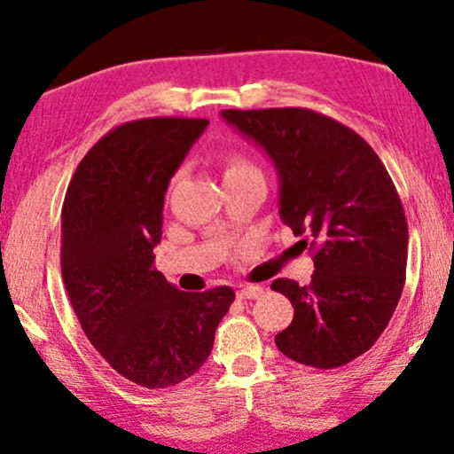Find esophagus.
Segmentation results:
<instances>
[{"label": "esophagus", "instance_id": "1", "mask_svg": "<svg viewBox=\"0 0 454 454\" xmlns=\"http://www.w3.org/2000/svg\"><path fill=\"white\" fill-rule=\"evenodd\" d=\"M260 295H262V287H258V285H246L238 291L239 300H256Z\"/></svg>", "mask_w": 454, "mask_h": 454}]
</instances>
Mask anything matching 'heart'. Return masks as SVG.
I'll return each mask as SVG.
<instances>
[{
	"label": "heart",
	"instance_id": "obj_1",
	"mask_svg": "<svg viewBox=\"0 0 454 454\" xmlns=\"http://www.w3.org/2000/svg\"><path fill=\"white\" fill-rule=\"evenodd\" d=\"M250 173H260L256 167H254L250 160H247L244 154H231L225 163V179L229 177H241V176H250ZM179 177V173L173 177V182Z\"/></svg>",
	"mask_w": 454,
	"mask_h": 454
}]
</instances>
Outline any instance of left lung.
<instances>
[{"label": "left lung", "instance_id": "obj_1", "mask_svg": "<svg viewBox=\"0 0 454 454\" xmlns=\"http://www.w3.org/2000/svg\"><path fill=\"white\" fill-rule=\"evenodd\" d=\"M221 115L269 154L281 221L314 252L312 283L270 285L294 306L278 351L320 370L349 364L380 337L405 285L407 219L387 167L362 136L312 109Z\"/></svg>", "mask_w": 454, "mask_h": 454}]
</instances>
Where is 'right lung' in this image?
<instances>
[{
  "label": "right lung",
  "instance_id": "obj_1",
  "mask_svg": "<svg viewBox=\"0 0 454 454\" xmlns=\"http://www.w3.org/2000/svg\"><path fill=\"white\" fill-rule=\"evenodd\" d=\"M208 120L148 117L103 136L61 208V277L92 347L145 388L176 387L213 351L231 287L179 291L154 269L169 179Z\"/></svg>",
  "mask_w": 454,
  "mask_h": 454
}]
</instances>
